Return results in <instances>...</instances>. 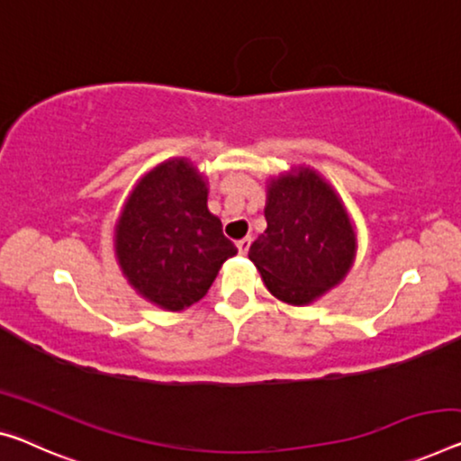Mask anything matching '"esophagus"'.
<instances>
[{"mask_svg": "<svg viewBox=\"0 0 461 461\" xmlns=\"http://www.w3.org/2000/svg\"><path fill=\"white\" fill-rule=\"evenodd\" d=\"M249 247H251V237H243L237 240V249L240 255H245L247 251H249Z\"/></svg>", "mask_w": 461, "mask_h": 461, "instance_id": "1", "label": "esophagus"}]
</instances>
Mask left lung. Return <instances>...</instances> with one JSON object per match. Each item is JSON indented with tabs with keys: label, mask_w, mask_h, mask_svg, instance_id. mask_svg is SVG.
I'll list each match as a JSON object with an SVG mask.
<instances>
[{
	"label": "left lung",
	"mask_w": 461,
	"mask_h": 461,
	"mask_svg": "<svg viewBox=\"0 0 461 461\" xmlns=\"http://www.w3.org/2000/svg\"><path fill=\"white\" fill-rule=\"evenodd\" d=\"M267 229L249 259L276 299L307 304L334 288L354 259L350 218L328 183L311 168L267 185Z\"/></svg>",
	"instance_id": "obj_1"
}]
</instances>
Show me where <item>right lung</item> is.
Listing matches in <instances>:
<instances>
[{"label":"right lung","instance_id":"obj_1","mask_svg":"<svg viewBox=\"0 0 461 461\" xmlns=\"http://www.w3.org/2000/svg\"><path fill=\"white\" fill-rule=\"evenodd\" d=\"M119 266L138 293L168 311L202 299L237 253L208 210V187L195 167L173 158L152 168L127 200L115 229Z\"/></svg>","mask_w":461,"mask_h":461}]
</instances>
